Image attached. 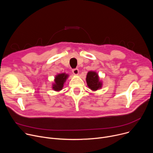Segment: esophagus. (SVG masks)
<instances>
[{
    "instance_id": "obj_1",
    "label": "esophagus",
    "mask_w": 153,
    "mask_h": 153,
    "mask_svg": "<svg viewBox=\"0 0 153 153\" xmlns=\"http://www.w3.org/2000/svg\"><path fill=\"white\" fill-rule=\"evenodd\" d=\"M73 73L75 75H77L79 74V70L77 68H75V69H73Z\"/></svg>"
}]
</instances>
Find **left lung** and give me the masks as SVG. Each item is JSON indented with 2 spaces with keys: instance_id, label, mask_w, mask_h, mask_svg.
<instances>
[{
  "instance_id": "left-lung-1",
  "label": "left lung",
  "mask_w": 153,
  "mask_h": 153,
  "mask_svg": "<svg viewBox=\"0 0 153 153\" xmlns=\"http://www.w3.org/2000/svg\"><path fill=\"white\" fill-rule=\"evenodd\" d=\"M86 83L93 91H96L102 88V82L100 81L97 73L95 71H89L86 78Z\"/></svg>"
}]
</instances>
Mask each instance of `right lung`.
Returning <instances> with one entry per match:
<instances>
[{
	"label": "right lung",
	"instance_id": "right-lung-1",
	"mask_svg": "<svg viewBox=\"0 0 153 153\" xmlns=\"http://www.w3.org/2000/svg\"><path fill=\"white\" fill-rule=\"evenodd\" d=\"M68 77V75L65 73L59 74L55 77L54 83L53 85V89L56 91H59L62 90L63 84Z\"/></svg>",
	"mask_w": 153,
	"mask_h": 153
}]
</instances>
